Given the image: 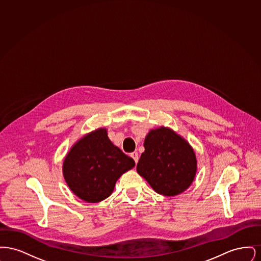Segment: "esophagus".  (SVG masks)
<instances>
[{
  "label": "esophagus",
  "mask_w": 261,
  "mask_h": 261,
  "mask_svg": "<svg viewBox=\"0 0 261 261\" xmlns=\"http://www.w3.org/2000/svg\"><path fill=\"white\" fill-rule=\"evenodd\" d=\"M130 156L134 160V162H138V161H139V156H138V152H136V151H134V152H131L130 153Z\"/></svg>",
  "instance_id": "34e87169"
}]
</instances>
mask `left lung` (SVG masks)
Wrapping results in <instances>:
<instances>
[{"mask_svg":"<svg viewBox=\"0 0 261 261\" xmlns=\"http://www.w3.org/2000/svg\"><path fill=\"white\" fill-rule=\"evenodd\" d=\"M144 147L137 171L154 192L172 197L191 186L197 172V159L185 139L169 128L160 127L149 131Z\"/></svg>","mask_w":261,"mask_h":261,"instance_id":"left-lung-1","label":"left lung"}]
</instances>
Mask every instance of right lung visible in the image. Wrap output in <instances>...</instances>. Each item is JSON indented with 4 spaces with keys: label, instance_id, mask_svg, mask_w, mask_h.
I'll list each match as a JSON object with an SVG mask.
<instances>
[{
    "label": "right lung",
    "instance_id": "1",
    "mask_svg": "<svg viewBox=\"0 0 261 261\" xmlns=\"http://www.w3.org/2000/svg\"><path fill=\"white\" fill-rule=\"evenodd\" d=\"M134 166L133 159L111 142L107 129L99 128L75 143L64 159L62 172L79 199L95 203L110 197L118 178Z\"/></svg>",
    "mask_w": 261,
    "mask_h": 261
}]
</instances>
